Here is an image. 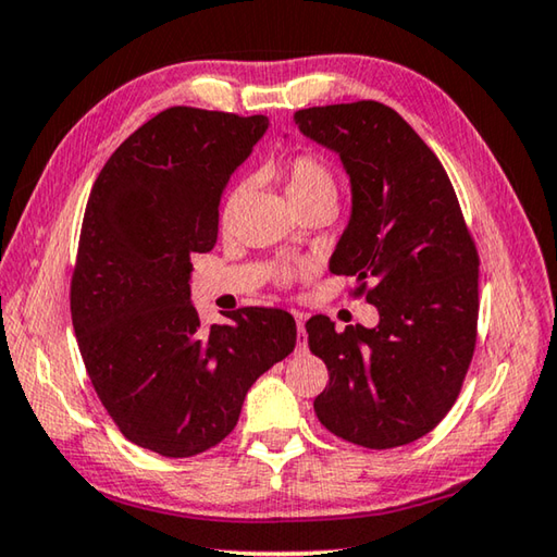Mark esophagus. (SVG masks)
<instances>
[{
	"mask_svg": "<svg viewBox=\"0 0 557 557\" xmlns=\"http://www.w3.org/2000/svg\"><path fill=\"white\" fill-rule=\"evenodd\" d=\"M297 332H299V344H297V348H299V351H305V348H307V342H305L307 332H305V319H301V314H297Z\"/></svg>",
	"mask_w": 557,
	"mask_h": 557,
	"instance_id": "1",
	"label": "esophagus"
}]
</instances>
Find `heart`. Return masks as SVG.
<instances>
[{
  "label": "heart",
  "instance_id": "obj_1",
  "mask_svg": "<svg viewBox=\"0 0 557 557\" xmlns=\"http://www.w3.org/2000/svg\"><path fill=\"white\" fill-rule=\"evenodd\" d=\"M280 182L285 186V194L292 203V209H301L307 203H336L338 199V178L334 174L332 164L326 162L324 157L317 152H309V149H301V152L292 154L285 164L280 166ZM243 196V186H233L228 194L223 196L221 203V223L228 225L235 209H238V201ZM309 262H280V265L272 268V280L277 282L280 287H287L299 277L309 275Z\"/></svg>",
  "mask_w": 557,
  "mask_h": 557
}]
</instances>
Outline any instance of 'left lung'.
<instances>
[{"mask_svg": "<svg viewBox=\"0 0 557 557\" xmlns=\"http://www.w3.org/2000/svg\"><path fill=\"white\" fill-rule=\"evenodd\" d=\"M292 120L351 176L354 213L332 272L354 277L348 295L381 317L344 332L324 314L309 319V348L329 371L314 412L351 445H410L451 410L474 356L476 243L445 166L393 108L356 100Z\"/></svg>", "mask_w": 557, "mask_h": 557, "instance_id": "obj_1", "label": "left lung"}]
</instances>
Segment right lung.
I'll use <instances>...</instances> for the list:
<instances>
[{
	"instance_id": "right-lung-1",
	"label": "right lung",
	"mask_w": 557,
	"mask_h": 557,
	"mask_svg": "<svg viewBox=\"0 0 557 557\" xmlns=\"http://www.w3.org/2000/svg\"><path fill=\"white\" fill-rule=\"evenodd\" d=\"M265 115L166 108L102 166L71 275L75 338L102 408L137 447L194 457L238 425L250 385L297 344L285 309L243 307L201 329L194 252L219 238L221 191Z\"/></svg>"
}]
</instances>
